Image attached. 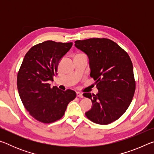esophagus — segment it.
<instances>
[{"mask_svg": "<svg viewBox=\"0 0 154 154\" xmlns=\"http://www.w3.org/2000/svg\"><path fill=\"white\" fill-rule=\"evenodd\" d=\"M76 94H77V97H79V98H83V94L79 92H76Z\"/></svg>", "mask_w": 154, "mask_h": 154, "instance_id": "esophagus-1", "label": "esophagus"}]
</instances>
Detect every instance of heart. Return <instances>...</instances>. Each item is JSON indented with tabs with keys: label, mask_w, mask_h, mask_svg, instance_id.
Instances as JSON below:
<instances>
[{
	"label": "heart",
	"mask_w": 154,
	"mask_h": 154,
	"mask_svg": "<svg viewBox=\"0 0 154 154\" xmlns=\"http://www.w3.org/2000/svg\"><path fill=\"white\" fill-rule=\"evenodd\" d=\"M81 54H76V56L77 55H81Z\"/></svg>",
	"instance_id": "b5f03b06"
}]
</instances>
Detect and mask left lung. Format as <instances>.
Listing matches in <instances>:
<instances>
[{"mask_svg":"<svg viewBox=\"0 0 154 154\" xmlns=\"http://www.w3.org/2000/svg\"><path fill=\"white\" fill-rule=\"evenodd\" d=\"M75 47L87 54L90 77L96 81L98 93H84L92 109L85 113L94 123L106 125L123 115L132 102L136 82L130 56L109 38H92L75 41Z\"/></svg>","mask_w":154,"mask_h":154,"instance_id":"8db88e82","label":"left lung"}]
</instances>
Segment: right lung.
I'll return each mask as SVG.
<instances>
[{
    "instance_id": "1",
    "label": "right lung",
    "mask_w": 154,
    "mask_h": 154,
    "mask_svg": "<svg viewBox=\"0 0 154 154\" xmlns=\"http://www.w3.org/2000/svg\"><path fill=\"white\" fill-rule=\"evenodd\" d=\"M72 43L46 41L32 47L24 56L17 77L20 97L26 109L38 122L49 124L64 116L68 104L76 97L72 90L51 87L59 62Z\"/></svg>"
}]
</instances>
